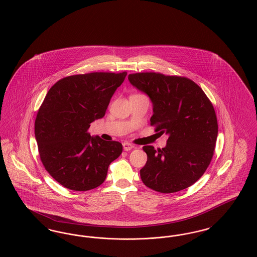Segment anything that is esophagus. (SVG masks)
Segmentation results:
<instances>
[{
  "label": "esophagus",
  "mask_w": 257,
  "mask_h": 257,
  "mask_svg": "<svg viewBox=\"0 0 257 257\" xmlns=\"http://www.w3.org/2000/svg\"><path fill=\"white\" fill-rule=\"evenodd\" d=\"M133 148H134V146L131 145V144H129V143H124V144H123V149H124L125 152L131 151Z\"/></svg>",
  "instance_id": "34e87169"
}]
</instances>
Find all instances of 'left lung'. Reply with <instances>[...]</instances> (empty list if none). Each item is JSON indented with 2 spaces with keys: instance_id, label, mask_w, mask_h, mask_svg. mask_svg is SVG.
<instances>
[{
  "instance_id": "8db88e82",
  "label": "left lung",
  "mask_w": 257,
  "mask_h": 257,
  "mask_svg": "<svg viewBox=\"0 0 257 257\" xmlns=\"http://www.w3.org/2000/svg\"><path fill=\"white\" fill-rule=\"evenodd\" d=\"M128 80L151 99V124L168 136L161 150L143 148L148 156L140 170L143 183L163 194L187 189L203 175L213 157L218 124L212 103L186 77L144 72L129 74Z\"/></svg>"
}]
</instances>
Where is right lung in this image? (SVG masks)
I'll use <instances>...</instances> for the list:
<instances>
[{"mask_svg": "<svg viewBox=\"0 0 257 257\" xmlns=\"http://www.w3.org/2000/svg\"><path fill=\"white\" fill-rule=\"evenodd\" d=\"M127 73L93 72L58 81L47 93L35 120L40 158L49 174L72 191H89L105 180L122 145L88 133L102 118Z\"/></svg>", "mask_w": 257, "mask_h": 257, "instance_id": "right-lung-1", "label": "right lung"}]
</instances>
